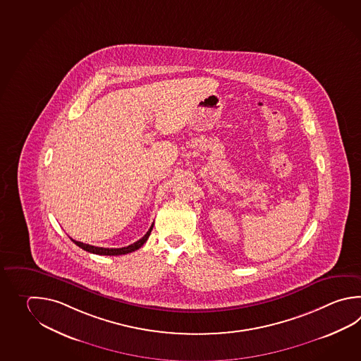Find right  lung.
I'll return each mask as SVG.
<instances>
[{
	"instance_id": "add662e5",
	"label": "right lung",
	"mask_w": 361,
	"mask_h": 361,
	"mask_svg": "<svg viewBox=\"0 0 361 361\" xmlns=\"http://www.w3.org/2000/svg\"><path fill=\"white\" fill-rule=\"evenodd\" d=\"M154 225V224H153ZM153 225L150 226V228L147 230V234L141 238L140 240H137L136 243L131 244V245H127V247H122V248H103V247H95V245H90V244L82 243V242H77L73 240L74 244H77L80 248H82L86 252L90 253H94V255H100V256H119V255H126V253H131L133 250H139L142 247V244L145 243L147 240V238L150 235L152 230H153Z\"/></svg>"
}]
</instances>
